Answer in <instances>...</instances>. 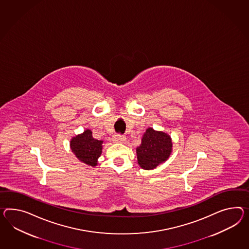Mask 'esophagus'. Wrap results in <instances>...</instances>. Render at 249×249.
<instances>
[{"mask_svg":"<svg viewBox=\"0 0 249 249\" xmlns=\"http://www.w3.org/2000/svg\"><path fill=\"white\" fill-rule=\"evenodd\" d=\"M113 140H114V142H125L126 138L121 134H116V135H114Z\"/></svg>","mask_w":249,"mask_h":249,"instance_id":"34e87169","label":"esophagus"}]
</instances>
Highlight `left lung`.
Segmentation results:
<instances>
[{
    "mask_svg": "<svg viewBox=\"0 0 249 249\" xmlns=\"http://www.w3.org/2000/svg\"><path fill=\"white\" fill-rule=\"evenodd\" d=\"M172 146V139L168 134L148 128L140 146L136 149L139 165L145 170L156 168L169 158Z\"/></svg>",
    "mask_w": 249,
    "mask_h": 249,
    "instance_id": "left-lung-1",
    "label": "left lung"
}]
</instances>
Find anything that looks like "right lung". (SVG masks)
Returning a JSON list of instances; mask_svg holds the SVG:
<instances>
[{"mask_svg":"<svg viewBox=\"0 0 249 249\" xmlns=\"http://www.w3.org/2000/svg\"><path fill=\"white\" fill-rule=\"evenodd\" d=\"M103 141L93 138L92 132L86 130L83 134L74 137L71 142L72 152L78 159L88 165L96 166V160L102 153Z\"/></svg>","mask_w":249,"mask_h":249,"instance_id":"1","label":"right lung"}]
</instances>
